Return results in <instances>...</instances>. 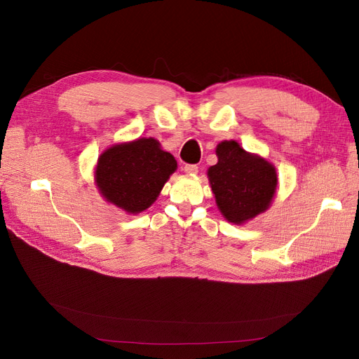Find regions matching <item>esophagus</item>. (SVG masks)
Here are the masks:
<instances>
[{"label":"esophagus","instance_id":"obj_1","mask_svg":"<svg viewBox=\"0 0 359 359\" xmlns=\"http://www.w3.org/2000/svg\"><path fill=\"white\" fill-rule=\"evenodd\" d=\"M183 170H184V173H187V175H196L199 172V167L196 164H186Z\"/></svg>","mask_w":359,"mask_h":359}]
</instances>
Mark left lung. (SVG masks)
<instances>
[{"mask_svg":"<svg viewBox=\"0 0 359 359\" xmlns=\"http://www.w3.org/2000/svg\"><path fill=\"white\" fill-rule=\"evenodd\" d=\"M215 153L218 163L208 168V179L224 218L240 225L265 212L278 184L273 164L236 141L219 142Z\"/></svg>","mask_w":359,"mask_h":359,"instance_id":"8db88e82","label":"left lung"}]
</instances>
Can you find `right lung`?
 Returning a JSON list of instances; mask_svg holds the SVG:
<instances>
[{
	"instance_id": "obj_1",
	"label": "right lung",
	"mask_w": 359,
	"mask_h": 359,
	"mask_svg": "<svg viewBox=\"0 0 359 359\" xmlns=\"http://www.w3.org/2000/svg\"><path fill=\"white\" fill-rule=\"evenodd\" d=\"M177 161L154 138H138L109 147L100 154L94 179L102 196L128 214L149 208Z\"/></svg>"
}]
</instances>
